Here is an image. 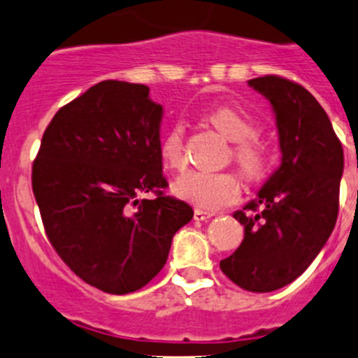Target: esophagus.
I'll return each mask as SVG.
<instances>
[{
	"label": "esophagus",
	"instance_id": "1",
	"mask_svg": "<svg viewBox=\"0 0 358 358\" xmlns=\"http://www.w3.org/2000/svg\"><path fill=\"white\" fill-rule=\"evenodd\" d=\"M211 216H215V213L202 211V209H196V211H194V220H197V222H206V220H209Z\"/></svg>",
	"mask_w": 358,
	"mask_h": 358
}]
</instances>
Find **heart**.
<instances>
[{"label": "heart", "mask_w": 358, "mask_h": 358, "mask_svg": "<svg viewBox=\"0 0 358 358\" xmlns=\"http://www.w3.org/2000/svg\"><path fill=\"white\" fill-rule=\"evenodd\" d=\"M206 121L234 142L232 159L239 171L251 182L262 180L268 169V150L256 136L258 124L239 107L222 106L209 110ZM159 157L164 168L183 169L187 164L182 124H173L159 142ZM175 194L192 202L197 209L218 211L236 204L241 197V182L234 173L190 171L176 180Z\"/></svg>", "instance_id": "heart-1"}]
</instances>
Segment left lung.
Masks as SVG:
<instances>
[{"mask_svg":"<svg viewBox=\"0 0 358 358\" xmlns=\"http://www.w3.org/2000/svg\"><path fill=\"white\" fill-rule=\"evenodd\" d=\"M275 112L282 164L234 218L244 225L237 251L220 262L243 289L270 292L301 275L329 239L339 211L343 147L308 90L280 76L249 79Z\"/></svg>","mask_w":358,"mask_h":358,"instance_id":"obj_1","label":"left lung"}]
</instances>
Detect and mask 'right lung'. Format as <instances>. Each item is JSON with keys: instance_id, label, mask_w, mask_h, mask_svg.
<instances>
[{"instance_id": "right-lung-1", "label": "right lung", "mask_w": 358, "mask_h": 358, "mask_svg": "<svg viewBox=\"0 0 358 358\" xmlns=\"http://www.w3.org/2000/svg\"><path fill=\"white\" fill-rule=\"evenodd\" d=\"M162 107L149 86L102 81L59 109L32 162L46 237L90 286L142 289L161 272L173 236L192 220L166 196L159 157ZM155 197L145 200V193Z\"/></svg>"}]
</instances>
